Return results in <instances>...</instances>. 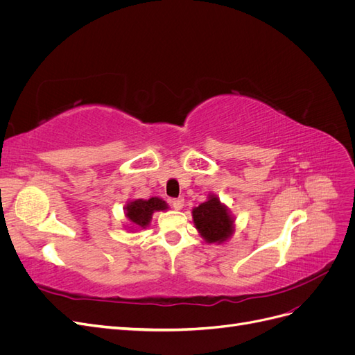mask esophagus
Segmentation results:
<instances>
[{
  "instance_id": "obj_1",
  "label": "esophagus",
  "mask_w": 355,
  "mask_h": 355,
  "mask_svg": "<svg viewBox=\"0 0 355 355\" xmlns=\"http://www.w3.org/2000/svg\"><path fill=\"white\" fill-rule=\"evenodd\" d=\"M184 204H185V200H184V198H175V200H171V206H173L175 210H182V209H184Z\"/></svg>"
}]
</instances>
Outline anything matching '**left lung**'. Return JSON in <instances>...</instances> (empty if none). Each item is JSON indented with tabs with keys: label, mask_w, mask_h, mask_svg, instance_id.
Instances as JSON below:
<instances>
[{
	"label": "left lung",
	"mask_w": 355,
	"mask_h": 355,
	"mask_svg": "<svg viewBox=\"0 0 355 355\" xmlns=\"http://www.w3.org/2000/svg\"><path fill=\"white\" fill-rule=\"evenodd\" d=\"M192 219L206 243L222 244L230 240L235 231L234 216L214 194H210L207 201L192 209Z\"/></svg>",
	"instance_id": "left-lung-1"
}]
</instances>
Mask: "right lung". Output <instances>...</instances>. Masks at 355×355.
<instances>
[{"label":"right lung","mask_w":355,"mask_h":355,"mask_svg":"<svg viewBox=\"0 0 355 355\" xmlns=\"http://www.w3.org/2000/svg\"><path fill=\"white\" fill-rule=\"evenodd\" d=\"M167 202L159 197H151L149 200H130L127 201L124 213L128 219V230H145L151 223L153 214L159 210H167Z\"/></svg>","instance_id":"obj_1"}]
</instances>
